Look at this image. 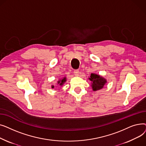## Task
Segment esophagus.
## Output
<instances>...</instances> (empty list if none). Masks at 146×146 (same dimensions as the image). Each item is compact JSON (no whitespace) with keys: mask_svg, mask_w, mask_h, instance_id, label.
<instances>
[{"mask_svg":"<svg viewBox=\"0 0 146 146\" xmlns=\"http://www.w3.org/2000/svg\"><path fill=\"white\" fill-rule=\"evenodd\" d=\"M79 70H74V75L76 76H79Z\"/></svg>","mask_w":146,"mask_h":146,"instance_id":"1","label":"esophagus"}]
</instances>
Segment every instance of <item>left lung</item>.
I'll return each instance as SVG.
<instances>
[{
	"mask_svg": "<svg viewBox=\"0 0 146 146\" xmlns=\"http://www.w3.org/2000/svg\"><path fill=\"white\" fill-rule=\"evenodd\" d=\"M89 79L92 82V89L94 91L103 88L104 85L106 83V79L94 73L91 74Z\"/></svg>",
	"mask_w": 146,
	"mask_h": 146,
	"instance_id": "obj_1",
	"label": "left lung"
}]
</instances>
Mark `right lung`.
<instances>
[{"label":"right lung","mask_w":146,"mask_h":146,"mask_svg":"<svg viewBox=\"0 0 146 146\" xmlns=\"http://www.w3.org/2000/svg\"><path fill=\"white\" fill-rule=\"evenodd\" d=\"M66 81V78H64L62 80H59L58 81V84H59V85L60 86H62L63 85V83ZM52 88H54V86H52Z\"/></svg>","instance_id":"1"}]
</instances>
